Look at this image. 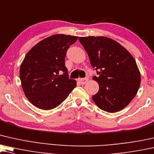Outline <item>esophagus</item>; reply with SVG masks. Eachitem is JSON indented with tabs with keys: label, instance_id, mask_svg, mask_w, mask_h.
Listing matches in <instances>:
<instances>
[{
	"label": "esophagus",
	"instance_id": "esophagus-1",
	"mask_svg": "<svg viewBox=\"0 0 154 154\" xmlns=\"http://www.w3.org/2000/svg\"><path fill=\"white\" fill-rule=\"evenodd\" d=\"M78 81H79L81 85H85L86 82H88V78H85V79H79L78 80Z\"/></svg>",
	"mask_w": 154,
	"mask_h": 154
}]
</instances>
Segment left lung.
<instances>
[{"instance_id":"obj_1","label":"left lung","mask_w":154,"mask_h":154,"mask_svg":"<svg viewBox=\"0 0 154 154\" xmlns=\"http://www.w3.org/2000/svg\"><path fill=\"white\" fill-rule=\"evenodd\" d=\"M79 39L99 75L93 76L99 85V92L92 97L94 102L108 112L124 109L140 85L141 77L135 59L121 44L108 37H81Z\"/></svg>"}]
</instances>
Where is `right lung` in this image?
<instances>
[{
	"label": "right lung",
	"instance_id": "1",
	"mask_svg": "<svg viewBox=\"0 0 154 154\" xmlns=\"http://www.w3.org/2000/svg\"><path fill=\"white\" fill-rule=\"evenodd\" d=\"M78 38L52 35L33 46L24 57L19 71L21 86L35 107L45 110L56 108L75 88L76 81L69 78L64 60L69 46Z\"/></svg>",
	"mask_w": 154,
	"mask_h": 154
}]
</instances>
